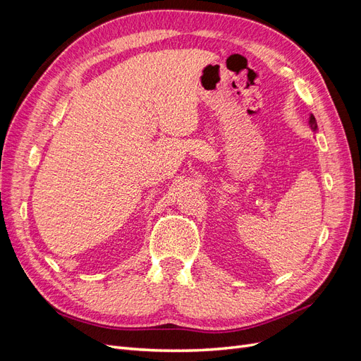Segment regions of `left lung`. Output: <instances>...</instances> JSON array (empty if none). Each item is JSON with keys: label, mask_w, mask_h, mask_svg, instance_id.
<instances>
[{"label": "left lung", "mask_w": 361, "mask_h": 361, "mask_svg": "<svg viewBox=\"0 0 361 361\" xmlns=\"http://www.w3.org/2000/svg\"><path fill=\"white\" fill-rule=\"evenodd\" d=\"M310 126H312V129H316V120L313 116H310Z\"/></svg>", "instance_id": "8db88e82"}]
</instances>
